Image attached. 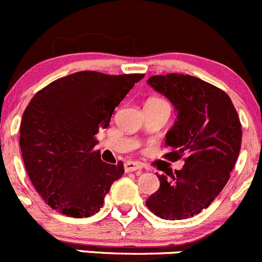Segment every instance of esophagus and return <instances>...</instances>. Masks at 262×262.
<instances>
[{
	"mask_svg": "<svg viewBox=\"0 0 262 262\" xmlns=\"http://www.w3.org/2000/svg\"><path fill=\"white\" fill-rule=\"evenodd\" d=\"M140 169H142V165L139 164V163L131 162V160H128V162L125 163L126 172H135V170H140Z\"/></svg>",
	"mask_w": 262,
	"mask_h": 262,
	"instance_id": "obj_1",
	"label": "esophagus"
}]
</instances>
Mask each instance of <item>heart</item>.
Segmentation results:
<instances>
[{"mask_svg": "<svg viewBox=\"0 0 262 262\" xmlns=\"http://www.w3.org/2000/svg\"><path fill=\"white\" fill-rule=\"evenodd\" d=\"M149 102H164V100H162V99H157V98H152V99H150Z\"/></svg>", "mask_w": 262, "mask_h": 262, "instance_id": "1", "label": "heart"}]
</instances>
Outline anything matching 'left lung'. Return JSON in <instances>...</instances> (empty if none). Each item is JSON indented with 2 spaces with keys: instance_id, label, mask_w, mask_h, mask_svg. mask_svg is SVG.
Instances as JSON below:
<instances>
[{
  "instance_id": "1",
  "label": "left lung",
  "mask_w": 262,
  "mask_h": 262,
  "mask_svg": "<svg viewBox=\"0 0 262 262\" xmlns=\"http://www.w3.org/2000/svg\"><path fill=\"white\" fill-rule=\"evenodd\" d=\"M147 85L167 97L177 120L165 134L169 160L186 155L182 169L158 174L160 187L146 200L155 215L191 218L208 208L227 185L242 142L239 117L223 90L195 76L157 75Z\"/></svg>"
}]
</instances>
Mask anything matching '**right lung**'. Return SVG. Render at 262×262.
Masks as SVG:
<instances>
[{
	"label": "right lung",
	"instance_id": "add662e5",
	"mask_svg": "<svg viewBox=\"0 0 262 262\" xmlns=\"http://www.w3.org/2000/svg\"><path fill=\"white\" fill-rule=\"evenodd\" d=\"M142 74L75 72L38 92L24 111L20 147L28 176L54 210L74 218L94 215L123 163L108 164L94 151L95 135L110 126L115 108Z\"/></svg>",
	"mask_w": 262,
	"mask_h": 262
}]
</instances>
